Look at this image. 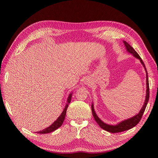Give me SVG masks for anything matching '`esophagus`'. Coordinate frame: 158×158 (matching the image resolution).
<instances>
[{
  "label": "esophagus",
  "instance_id": "34e87169",
  "mask_svg": "<svg viewBox=\"0 0 158 158\" xmlns=\"http://www.w3.org/2000/svg\"><path fill=\"white\" fill-rule=\"evenodd\" d=\"M86 84H88V83H86Z\"/></svg>",
  "mask_w": 158,
  "mask_h": 158
}]
</instances>
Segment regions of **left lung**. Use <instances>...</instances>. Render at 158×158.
<instances>
[{"label": "left lung", "instance_id": "obj_1", "mask_svg": "<svg viewBox=\"0 0 158 158\" xmlns=\"http://www.w3.org/2000/svg\"><path fill=\"white\" fill-rule=\"evenodd\" d=\"M123 43H124V44H125V46L126 47L127 51L128 52H130V53L132 54L134 56L136 57V59L140 60L141 64L143 65V66H144V68L146 70V88H147L146 89V99H145V101H144V105H143V106H142V109H140V111L139 113L136 114V115L133 116L131 118H129L128 119H126V120L122 121L121 122L118 123V124H117V125H109V124H106V123H103L101 120V119H100L98 117L96 113H95V110H94V103H92V111L93 116L95 118V121L97 122V123L98 124L99 126L101 127L102 129H103V130L108 131L109 132H111V133H116V132H123V131H125L129 130V129L133 128L134 127H135L141 120L142 117L143 115V113H144V112L145 111V109L146 107L147 103L148 102V100H149V96H150L149 82H148V73H147V70H146V66H145L144 62L142 61V59L140 58V56L136 52V51L130 45H129L127 41H123Z\"/></svg>", "mask_w": 158, "mask_h": 158}]
</instances>
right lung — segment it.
<instances>
[{
	"label": "right lung",
	"instance_id": "1",
	"mask_svg": "<svg viewBox=\"0 0 158 158\" xmlns=\"http://www.w3.org/2000/svg\"><path fill=\"white\" fill-rule=\"evenodd\" d=\"M72 95H73V93H70L69 95L68 99H67V103H66V106L64 107V109L63 110V111L60 114V115L58 117V118L52 124L51 126L49 127H47L46 128L44 129V130L40 131L39 132H37V133L39 134H47V133H50L51 132H53L54 131L56 130L57 128H59L62 125H63V121L64 120V118L66 116V110H67V108L69 107V105L71 101V98H72Z\"/></svg>",
	"mask_w": 158,
	"mask_h": 158
}]
</instances>
